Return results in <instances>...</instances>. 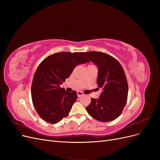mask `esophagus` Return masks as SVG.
Wrapping results in <instances>:
<instances>
[{"label": "esophagus", "mask_w": 160, "mask_h": 160, "mask_svg": "<svg viewBox=\"0 0 160 160\" xmlns=\"http://www.w3.org/2000/svg\"><path fill=\"white\" fill-rule=\"evenodd\" d=\"M77 96H78L79 98H80V97L83 96V95H84L83 92H81V91H77Z\"/></svg>", "instance_id": "obj_1"}]
</instances>
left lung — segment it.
<instances>
[{
	"label": "left lung",
	"instance_id": "obj_1",
	"mask_svg": "<svg viewBox=\"0 0 160 160\" xmlns=\"http://www.w3.org/2000/svg\"><path fill=\"white\" fill-rule=\"evenodd\" d=\"M83 55L98 68L97 83L102 92L99 99H91L86 108L92 118L102 122L117 119L128 99V85L124 70L118 61L102 52L89 51Z\"/></svg>",
	"mask_w": 160,
	"mask_h": 160
}]
</instances>
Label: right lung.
<instances>
[{
  "mask_svg": "<svg viewBox=\"0 0 160 160\" xmlns=\"http://www.w3.org/2000/svg\"><path fill=\"white\" fill-rule=\"evenodd\" d=\"M83 52H61L43 60L37 69L31 86L34 107L38 115L52 124L59 122L69 115L77 95L67 92L60 85L69 78L75 67L89 61Z\"/></svg>",
  "mask_w": 160,
  "mask_h": 160,
  "instance_id": "add662e5",
  "label": "right lung"
}]
</instances>
